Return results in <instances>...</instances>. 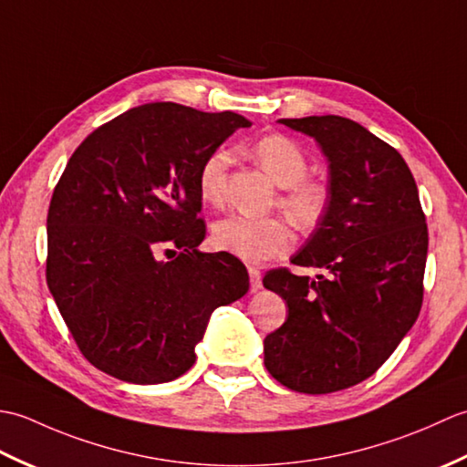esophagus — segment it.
I'll use <instances>...</instances> for the list:
<instances>
[{
	"mask_svg": "<svg viewBox=\"0 0 467 467\" xmlns=\"http://www.w3.org/2000/svg\"><path fill=\"white\" fill-rule=\"evenodd\" d=\"M249 276H251V293H256L263 286L261 271L256 269V266H249Z\"/></svg>",
	"mask_w": 467,
	"mask_h": 467,
	"instance_id": "1",
	"label": "esophagus"
}]
</instances>
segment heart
I'll list each match as a JSON object with an SVG mask.
<instances>
[{
    "mask_svg": "<svg viewBox=\"0 0 467 467\" xmlns=\"http://www.w3.org/2000/svg\"><path fill=\"white\" fill-rule=\"evenodd\" d=\"M251 154L263 171L285 188L279 204L296 224L311 228L321 223L331 201L329 186L319 178H306L309 161L293 138L285 134L263 136L251 146ZM228 166L231 154L226 150H214L204 158L198 171V194L204 202L213 206L223 202ZM213 243L216 249L246 263H263L289 253L295 244V233L283 218L231 214L214 223Z\"/></svg>",
    "mask_w": 467,
    "mask_h": 467,
    "instance_id": "b5f03b06",
    "label": "heart"
}]
</instances>
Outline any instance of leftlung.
<instances>
[{
	"label": "left lung",
	"mask_w": 467,
	"mask_h": 467,
	"mask_svg": "<svg viewBox=\"0 0 467 467\" xmlns=\"http://www.w3.org/2000/svg\"><path fill=\"white\" fill-rule=\"evenodd\" d=\"M329 158L331 201L291 263L265 275L289 317L265 337V367L299 393L361 383L387 361L423 303L428 224L410 166L393 146L343 116L283 118Z\"/></svg>",
	"instance_id": "obj_1"
}]
</instances>
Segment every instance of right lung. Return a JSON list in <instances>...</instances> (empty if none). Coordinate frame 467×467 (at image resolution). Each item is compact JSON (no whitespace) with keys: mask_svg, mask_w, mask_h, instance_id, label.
Here are the masks:
<instances>
[{"mask_svg":"<svg viewBox=\"0 0 467 467\" xmlns=\"http://www.w3.org/2000/svg\"><path fill=\"white\" fill-rule=\"evenodd\" d=\"M234 112L174 102L132 108L76 148L47 211L46 279L78 349L116 379L152 385L196 361L208 317L249 291L228 253H198V171ZM171 250L172 262L155 259Z\"/></svg>","mask_w":467,"mask_h":467,"instance_id":"right-lung-1","label":"right lung"}]
</instances>
